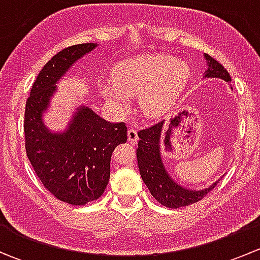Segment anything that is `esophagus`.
<instances>
[{
    "label": "esophagus",
    "instance_id": "esophagus-1",
    "mask_svg": "<svg viewBox=\"0 0 260 260\" xmlns=\"http://www.w3.org/2000/svg\"><path fill=\"white\" fill-rule=\"evenodd\" d=\"M128 141H129L132 145H135V143H137L138 141V133H137V129H135V128H129L128 129Z\"/></svg>",
    "mask_w": 260,
    "mask_h": 260
}]
</instances>
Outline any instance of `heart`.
I'll list each match as a JSON object with an SVG mask.
<instances>
[{"mask_svg":"<svg viewBox=\"0 0 260 260\" xmlns=\"http://www.w3.org/2000/svg\"><path fill=\"white\" fill-rule=\"evenodd\" d=\"M190 77L182 60L167 55H146L119 62L112 81H102V95L118 107H124L128 94L140 93V106L148 117L166 113L179 99Z\"/></svg>","mask_w":260,"mask_h":260,"instance_id":"heart-1","label":"heart"}]
</instances>
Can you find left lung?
<instances>
[{
  "label": "left lung",
  "mask_w": 260,
  "mask_h": 260,
  "mask_svg": "<svg viewBox=\"0 0 260 260\" xmlns=\"http://www.w3.org/2000/svg\"><path fill=\"white\" fill-rule=\"evenodd\" d=\"M205 59L208 61V70H205L204 77L219 78L226 83L232 81L230 74L219 61L212 59L208 54H205ZM176 119L177 118H172L169 129ZM164 123L165 120H161L149 128L138 132V137H140L137 148L138 169H140L141 177L148 187L151 195L159 204L170 209H179L198 203L201 199L205 198L220 180L215 181L212 185L203 188V190H190V188L179 185L177 182H175V180L171 179L169 172L165 169V165L161 158V136ZM167 132L165 133L166 137Z\"/></svg>",
  "instance_id": "left-lung-1"
}]
</instances>
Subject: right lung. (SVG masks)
I'll list each match as a JSON object with an SVG mask.
<instances>
[{"instance_id":"add662e5","label":"right lung","mask_w":260,"mask_h":260,"mask_svg":"<svg viewBox=\"0 0 260 260\" xmlns=\"http://www.w3.org/2000/svg\"><path fill=\"white\" fill-rule=\"evenodd\" d=\"M98 44H78L61 50L39 73L26 102L23 132L27 158L46 190L60 201L85 205L103 195L111 176V157L127 141L123 122L111 123L89 107L77 109L64 132L44 124L56 83L77 60Z\"/></svg>"}]
</instances>
